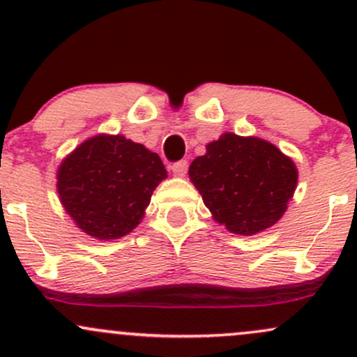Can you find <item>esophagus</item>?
Returning a JSON list of instances; mask_svg holds the SVG:
<instances>
[{
	"label": "esophagus",
	"mask_w": 357,
	"mask_h": 357,
	"mask_svg": "<svg viewBox=\"0 0 357 357\" xmlns=\"http://www.w3.org/2000/svg\"><path fill=\"white\" fill-rule=\"evenodd\" d=\"M171 169H173L174 176H178V178H183V176L188 173V161L174 162V165L171 166Z\"/></svg>",
	"instance_id": "obj_1"
}]
</instances>
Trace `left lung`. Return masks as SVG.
Here are the masks:
<instances>
[{
    "label": "left lung",
    "mask_w": 357,
    "mask_h": 357,
    "mask_svg": "<svg viewBox=\"0 0 357 357\" xmlns=\"http://www.w3.org/2000/svg\"><path fill=\"white\" fill-rule=\"evenodd\" d=\"M190 179L213 220L235 235L252 236L284 216L298 171L272 142L225 132L191 162Z\"/></svg>",
    "instance_id": "1"
}]
</instances>
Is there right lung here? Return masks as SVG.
<instances>
[{
	"label": "right lung",
	"mask_w": 357,
	"mask_h": 357,
	"mask_svg": "<svg viewBox=\"0 0 357 357\" xmlns=\"http://www.w3.org/2000/svg\"><path fill=\"white\" fill-rule=\"evenodd\" d=\"M166 178L155 153L121 134H97L60 162L56 191L82 231L110 241L141 223L153 191Z\"/></svg>",
	"instance_id": "right-lung-1"
}]
</instances>
